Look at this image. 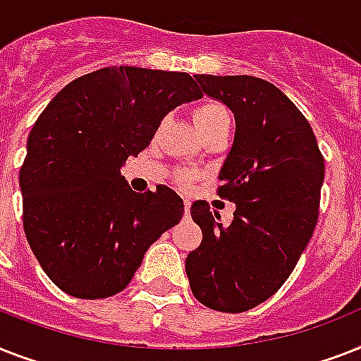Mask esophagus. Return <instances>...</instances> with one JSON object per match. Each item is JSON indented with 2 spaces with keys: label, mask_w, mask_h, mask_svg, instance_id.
<instances>
[{
  "label": "esophagus",
  "mask_w": 361,
  "mask_h": 361,
  "mask_svg": "<svg viewBox=\"0 0 361 361\" xmlns=\"http://www.w3.org/2000/svg\"><path fill=\"white\" fill-rule=\"evenodd\" d=\"M183 204H185V209H183V214H185V217H187V215H189V212H191V202H189V200H185Z\"/></svg>",
  "instance_id": "1"
}]
</instances>
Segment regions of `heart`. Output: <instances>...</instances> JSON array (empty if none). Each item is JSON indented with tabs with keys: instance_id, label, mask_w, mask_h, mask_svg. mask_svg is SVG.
<instances>
[{
	"instance_id": "heart-1",
	"label": "heart",
	"mask_w": 361,
	"mask_h": 361,
	"mask_svg": "<svg viewBox=\"0 0 361 361\" xmlns=\"http://www.w3.org/2000/svg\"><path fill=\"white\" fill-rule=\"evenodd\" d=\"M192 121L197 125V129L202 133V136H208L215 130L231 129V114L225 109V104L219 101H202L192 109ZM181 183H189L195 178V172L183 170L178 174Z\"/></svg>"
}]
</instances>
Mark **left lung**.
Segmentation results:
<instances>
[{
    "label": "left lung",
    "mask_w": 361,
    "mask_h": 361,
    "mask_svg": "<svg viewBox=\"0 0 361 361\" xmlns=\"http://www.w3.org/2000/svg\"><path fill=\"white\" fill-rule=\"evenodd\" d=\"M195 78L236 120L217 189L236 212L225 226L208 202L192 204L202 243L189 252L185 271L206 307L243 313L279 290L313 236L324 157L305 116L274 84L247 75Z\"/></svg>",
    "instance_id": "8db88e82"
}]
</instances>
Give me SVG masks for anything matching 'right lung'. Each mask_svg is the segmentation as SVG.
<instances>
[{
    "mask_svg": "<svg viewBox=\"0 0 361 361\" xmlns=\"http://www.w3.org/2000/svg\"><path fill=\"white\" fill-rule=\"evenodd\" d=\"M202 97L187 73L104 67L42 110L20 169L24 232L54 285L80 300L114 296L144 252L178 225L170 187L133 191L120 169L152 142L170 110Z\"/></svg>",
    "mask_w": 361,
    "mask_h": 361,
    "instance_id": "add662e5",
    "label": "right lung"
}]
</instances>
